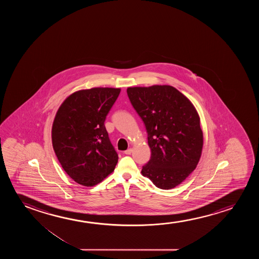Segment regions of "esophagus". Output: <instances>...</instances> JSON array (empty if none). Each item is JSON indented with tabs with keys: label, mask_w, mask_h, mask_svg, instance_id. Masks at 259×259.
Instances as JSON below:
<instances>
[{
	"label": "esophagus",
	"mask_w": 259,
	"mask_h": 259,
	"mask_svg": "<svg viewBox=\"0 0 259 259\" xmlns=\"http://www.w3.org/2000/svg\"><path fill=\"white\" fill-rule=\"evenodd\" d=\"M133 152V149H128L124 151V154L125 155H131V153Z\"/></svg>",
	"instance_id": "1"
}]
</instances>
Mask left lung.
<instances>
[{
  "mask_svg": "<svg viewBox=\"0 0 259 259\" xmlns=\"http://www.w3.org/2000/svg\"><path fill=\"white\" fill-rule=\"evenodd\" d=\"M128 97L148 133L151 157L142 174L161 189L175 188L196 168L203 146L193 103L168 85L128 88Z\"/></svg>",
  "mask_w": 259,
  "mask_h": 259,
  "instance_id": "1",
  "label": "left lung"
}]
</instances>
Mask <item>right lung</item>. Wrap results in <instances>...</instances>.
Here are the masks:
<instances>
[{"mask_svg":"<svg viewBox=\"0 0 259 259\" xmlns=\"http://www.w3.org/2000/svg\"><path fill=\"white\" fill-rule=\"evenodd\" d=\"M120 89H82L64 100L52 125V145L63 169L78 184L93 187L113 171L118 156L104 125Z\"/></svg>","mask_w":259,"mask_h":259,"instance_id":"1","label":"right lung"}]
</instances>
